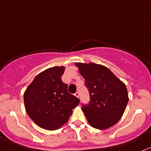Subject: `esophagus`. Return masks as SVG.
Masks as SVG:
<instances>
[{
    "instance_id": "obj_1",
    "label": "esophagus",
    "mask_w": 151,
    "mask_h": 151,
    "mask_svg": "<svg viewBox=\"0 0 151 151\" xmlns=\"http://www.w3.org/2000/svg\"><path fill=\"white\" fill-rule=\"evenodd\" d=\"M74 95H75L76 97H77V98H79V93L78 92H76V93L74 94Z\"/></svg>"
}]
</instances>
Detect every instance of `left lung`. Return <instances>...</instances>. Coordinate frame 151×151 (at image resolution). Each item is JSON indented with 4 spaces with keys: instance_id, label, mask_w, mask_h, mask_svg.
I'll list each match as a JSON object with an SVG mask.
<instances>
[{
    "instance_id": "8db88e82",
    "label": "left lung",
    "mask_w": 151,
    "mask_h": 151,
    "mask_svg": "<svg viewBox=\"0 0 151 151\" xmlns=\"http://www.w3.org/2000/svg\"><path fill=\"white\" fill-rule=\"evenodd\" d=\"M90 95L88 105L82 110L89 124L99 130H105L117 123L123 115L128 93L124 82L107 67L94 63H75Z\"/></svg>"
}]
</instances>
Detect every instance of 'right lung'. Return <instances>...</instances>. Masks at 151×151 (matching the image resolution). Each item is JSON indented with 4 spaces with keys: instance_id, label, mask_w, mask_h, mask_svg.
<instances>
[{
    "instance_id": "1",
    "label": "right lung",
    "mask_w": 151,
    "mask_h": 151,
    "mask_svg": "<svg viewBox=\"0 0 151 151\" xmlns=\"http://www.w3.org/2000/svg\"><path fill=\"white\" fill-rule=\"evenodd\" d=\"M65 67H54L36 76L24 94L26 111L38 126L48 130L59 129L69 120L79 100L69 94L62 81Z\"/></svg>"
}]
</instances>
